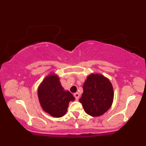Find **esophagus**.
Listing matches in <instances>:
<instances>
[{"label":"esophagus","mask_w":146,"mask_h":146,"mask_svg":"<svg viewBox=\"0 0 146 146\" xmlns=\"http://www.w3.org/2000/svg\"><path fill=\"white\" fill-rule=\"evenodd\" d=\"M73 95H74L75 98L76 99V100H78L79 98H80V94H79V93H75L73 94Z\"/></svg>","instance_id":"1"}]
</instances>
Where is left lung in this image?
Returning <instances> with one entry per match:
<instances>
[{
  "label": "left lung",
  "instance_id": "left-lung-1",
  "mask_svg": "<svg viewBox=\"0 0 146 146\" xmlns=\"http://www.w3.org/2000/svg\"><path fill=\"white\" fill-rule=\"evenodd\" d=\"M113 97V86L109 80L101 74H91L84 84L80 102L88 115L98 117L110 108Z\"/></svg>",
  "mask_w": 146,
  "mask_h": 146
}]
</instances>
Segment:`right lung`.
<instances>
[{
  "label": "right lung",
  "mask_w": 146,
  "mask_h": 146,
  "mask_svg": "<svg viewBox=\"0 0 146 146\" xmlns=\"http://www.w3.org/2000/svg\"><path fill=\"white\" fill-rule=\"evenodd\" d=\"M38 95L42 109L54 117L64 116L69 102L75 100L69 91L64 90L59 78L55 74L44 78L38 88Z\"/></svg>",
  "instance_id": "right-lung-1"
}]
</instances>
